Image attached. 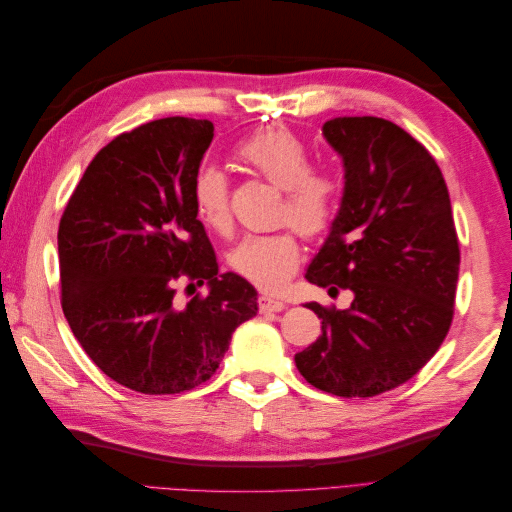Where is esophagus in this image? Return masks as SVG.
<instances>
[{
  "mask_svg": "<svg viewBox=\"0 0 512 512\" xmlns=\"http://www.w3.org/2000/svg\"><path fill=\"white\" fill-rule=\"evenodd\" d=\"M258 307H260L262 314H271V312H282L286 303L271 299V297H267V294H262V297H258Z\"/></svg>",
  "mask_w": 512,
  "mask_h": 512,
  "instance_id": "1",
  "label": "esophagus"
}]
</instances>
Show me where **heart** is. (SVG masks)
Instances as JSON below:
<instances>
[{
  "label": "heart",
  "mask_w": 512,
  "mask_h": 512,
  "mask_svg": "<svg viewBox=\"0 0 512 512\" xmlns=\"http://www.w3.org/2000/svg\"><path fill=\"white\" fill-rule=\"evenodd\" d=\"M235 158L254 175L284 192L280 220L301 237L322 239L333 228L342 205V179L331 166L309 164V147L288 128L252 132L235 147ZM192 203L198 220L218 235L232 228L230 185L215 166H200L192 179ZM301 250L292 230L247 235L228 256V265L260 290H277L297 271Z\"/></svg>",
  "instance_id": "heart-1"
}]
</instances>
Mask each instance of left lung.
I'll use <instances>...</instances> for the list:
<instances>
[{
	"instance_id": "obj_1",
	"label": "left lung",
	"mask_w": 512,
	"mask_h": 512,
	"mask_svg": "<svg viewBox=\"0 0 512 512\" xmlns=\"http://www.w3.org/2000/svg\"><path fill=\"white\" fill-rule=\"evenodd\" d=\"M324 136L346 188L329 239L305 277L352 290L348 309L307 303L322 335L294 354L301 376L337 397H374L421 369L451 329L459 239L442 170L389 119L335 117Z\"/></svg>"
}]
</instances>
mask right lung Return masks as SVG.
<instances>
[{"label": "right lung", "instance_id": "add662e5", "mask_svg": "<svg viewBox=\"0 0 512 512\" xmlns=\"http://www.w3.org/2000/svg\"><path fill=\"white\" fill-rule=\"evenodd\" d=\"M209 119L164 117L115 136L89 162L59 220L61 309L104 374L145 395L207 382L258 294L218 260L196 220L192 179ZM188 283L191 299L176 297ZM210 292L200 295L198 285Z\"/></svg>", "mask_w": 512, "mask_h": 512}]
</instances>
